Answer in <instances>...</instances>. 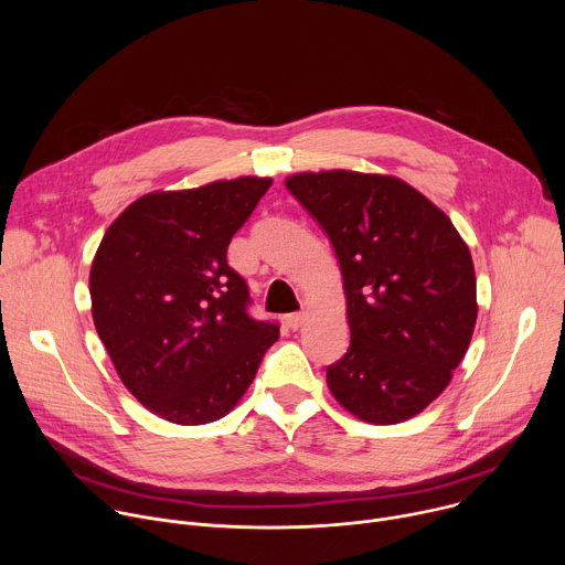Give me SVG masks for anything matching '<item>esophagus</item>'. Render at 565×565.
Here are the masks:
<instances>
[{
	"mask_svg": "<svg viewBox=\"0 0 565 565\" xmlns=\"http://www.w3.org/2000/svg\"><path fill=\"white\" fill-rule=\"evenodd\" d=\"M303 321H306V312H290V315L284 317V324H286L290 331L301 329Z\"/></svg>",
	"mask_w": 565,
	"mask_h": 565,
	"instance_id": "1",
	"label": "esophagus"
}]
</instances>
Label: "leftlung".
<instances>
[{
	"mask_svg": "<svg viewBox=\"0 0 565 565\" xmlns=\"http://www.w3.org/2000/svg\"><path fill=\"white\" fill-rule=\"evenodd\" d=\"M286 188L340 259L351 344L327 369L331 393L373 425L414 418L471 342L478 303L467 244L440 207L395 177L301 172Z\"/></svg>",
	"mask_w": 565,
	"mask_h": 565,
	"instance_id": "obj_1",
	"label": "left lung"
}]
</instances>
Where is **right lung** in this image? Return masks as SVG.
I'll return each mask as SVG.
<instances>
[{
	"label": "right lung",
	"instance_id": "add662e5",
	"mask_svg": "<svg viewBox=\"0 0 565 565\" xmlns=\"http://www.w3.org/2000/svg\"><path fill=\"white\" fill-rule=\"evenodd\" d=\"M273 179L241 177L151 192L105 232L92 264L96 331L131 395L174 425H205L234 409L275 321L248 315V286L227 266L234 232Z\"/></svg>",
	"mask_w": 565,
	"mask_h": 565
}]
</instances>
